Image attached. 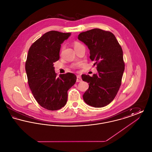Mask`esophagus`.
Listing matches in <instances>:
<instances>
[{
    "label": "esophagus",
    "instance_id": "esophagus-1",
    "mask_svg": "<svg viewBox=\"0 0 152 152\" xmlns=\"http://www.w3.org/2000/svg\"><path fill=\"white\" fill-rule=\"evenodd\" d=\"M81 81H82V79H81V78L80 76H79V75H77V79H76V81H77V82H81Z\"/></svg>",
    "mask_w": 152,
    "mask_h": 152
}]
</instances>
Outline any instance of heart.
<instances>
[{
  "label": "heart",
  "instance_id": "heart-1",
  "mask_svg": "<svg viewBox=\"0 0 152 152\" xmlns=\"http://www.w3.org/2000/svg\"><path fill=\"white\" fill-rule=\"evenodd\" d=\"M80 45H81V44L80 43H79V42H75V43H73V47H74V48H75V49L78 48Z\"/></svg>",
  "mask_w": 152,
  "mask_h": 152
}]
</instances>
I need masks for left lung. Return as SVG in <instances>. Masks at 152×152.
<instances>
[{
    "label": "left lung",
    "instance_id": "left-lung-1",
    "mask_svg": "<svg viewBox=\"0 0 152 152\" xmlns=\"http://www.w3.org/2000/svg\"><path fill=\"white\" fill-rule=\"evenodd\" d=\"M78 39L88 47L98 72L92 77L81 75L89 84L84 101L94 108L104 107L113 100L121 86L125 69L123 50L112 32L99 28L80 33Z\"/></svg>",
    "mask_w": 152,
    "mask_h": 152
}]
</instances>
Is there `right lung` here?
Returning <instances> with one entry per match:
<instances>
[{"label": "right lung", "instance_id": "1", "mask_svg": "<svg viewBox=\"0 0 152 152\" xmlns=\"http://www.w3.org/2000/svg\"><path fill=\"white\" fill-rule=\"evenodd\" d=\"M71 33L51 31L44 34L29 48L26 71L31 91L39 104L50 110L65 106L68 91L76 81L72 73L56 77L53 63L60 58L61 44Z\"/></svg>", "mask_w": 152, "mask_h": 152}]
</instances>
